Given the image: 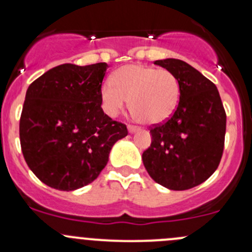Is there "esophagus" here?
I'll list each match as a JSON object with an SVG mask.
<instances>
[{
  "mask_svg": "<svg viewBox=\"0 0 252 252\" xmlns=\"http://www.w3.org/2000/svg\"><path fill=\"white\" fill-rule=\"evenodd\" d=\"M128 130H129V133H135L136 130H139V126H131V124H129L128 126Z\"/></svg>",
  "mask_w": 252,
  "mask_h": 252,
  "instance_id": "1",
  "label": "esophagus"
}]
</instances>
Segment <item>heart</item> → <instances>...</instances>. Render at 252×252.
Returning <instances> with one entry per match:
<instances>
[{"mask_svg":"<svg viewBox=\"0 0 252 252\" xmlns=\"http://www.w3.org/2000/svg\"><path fill=\"white\" fill-rule=\"evenodd\" d=\"M179 96V80L171 70L142 64L118 68L112 83H103L100 89L102 108L108 116H118L129 100L134 118L149 126L168 119L177 108Z\"/></svg>","mask_w":252,"mask_h":252,"instance_id":"obj_1","label":"heart"}]
</instances>
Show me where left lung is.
I'll list each match as a JSON object with an SVG mask.
<instances>
[{"label": "left lung", "mask_w": 252, "mask_h": 252, "mask_svg": "<svg viewBox=\"0 0 252 252\" xmlns=\"http://www.w3.org/2000/svg\"><path fill=\"white\" fill-rule=\"evenodd\" d=\"M178 78L180 96L171 118L150 129L152 141L142 154L147 173L171 190H188L217 169L224 149L227 116L215 84L187 62L155 61Z\"/></svg>", "instance_id": "8db88e82"}]
</instances>
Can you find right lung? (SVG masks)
<instances>
[{
  "label": "right lung",
  "mask_w": 252,
  "mask_h": 252,
  "mask_svg": "<svg viewBox=\"0 0 252 252\" xmlns=\"http://www.w3.org/2000/svg\"><path fill=\"white\" fill-rule=\"evenodd\" d=\"M107 63L57 65L32 81L19 122L25 162L42 183L70 191L90 184L108 162L126 126L101 107Z\"/></svg>",
  "instance_id": "add662e5"
}]
</instances>
